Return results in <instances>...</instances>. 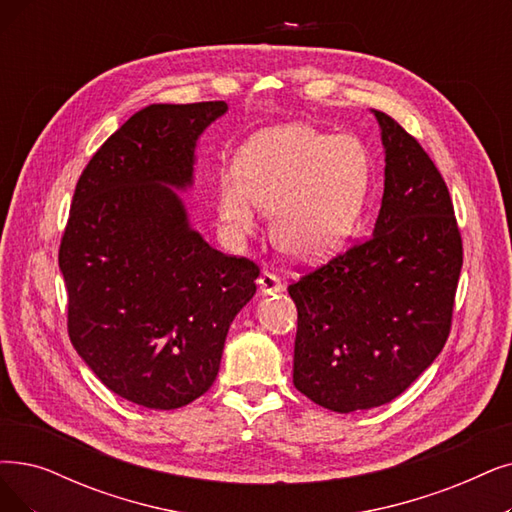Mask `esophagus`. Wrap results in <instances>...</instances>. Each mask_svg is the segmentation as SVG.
Instances as JSON below:
<instances>
[{
  "label": "esophagus",
  "mask_w": 512,
  "mask_h": 512,
  "mask_svg": "<svg viewBox=\"0 0 512 512\" xmlns=\"http://www.w3.org/2000/svg\"><path fill=\"white\" fill-rule=\"evenodd\" d=\"M258 288L262 294H273V292H281L283 290V283L281 279L271 273V271H262L258 277Z\"/></svg>",
  "instance_id": "esophagus-1"
}]
</instances>
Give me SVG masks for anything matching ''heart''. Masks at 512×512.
<instances>
[{
    "label": "heart",
    "instance_id": "obj_1",
    "mask_svg": "<svg viewBox=\"0 0 512 512\" xmlns=\"http://www.w3.org/2000/svg\"><path fill=\"white\" fill-rule=\"evenodd\" d=\"M370 189V159L355 136L283 126L254 136L237 172L218 182V214L233 237L273 216V239L296 258L332 252L357 222Z\"/></svg>",
    "mask_w": 512,
    "mask_h": 512
}]
</instances>
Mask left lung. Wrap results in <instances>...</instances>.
Instances as JSON below:
<instances>
[{"mask_svg":"<svg viewBox=\"0 0 512 512\" xmlns=\"http://www.w3.org/2000/svg\"><path fill=\"white\" fill-rule=\"evenodd\" d=\"M386 149L374 233L290 283L294 386L338 414L399 397L441 353L462 269L454 203L433 159L374 111Z\"/></svg>","mask_w":512,"mask_h":512,"instance_id":"8db88e82","label":"left lung"}]
</instances>
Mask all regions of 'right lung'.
Wrapping results in <instances>:
<instances>
[{"instance_id":"right-lung-1","label":"right lung","mask_w":512,"mask_h":512,"mask_svg":"<svg viewBox=\"0 0 512 512\" xmlns=\"http://www.w3.org/2000/svg\"><path fill=\"white\" fill-rule=\"evenodd\" d=\"M227 102L151 105L111 134L71 201L58 264L75 351L119 397L176 410L214 384L258 264L189 229L172 187L193 178L199 134Z\"/></svg>"}]
</instances>
